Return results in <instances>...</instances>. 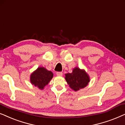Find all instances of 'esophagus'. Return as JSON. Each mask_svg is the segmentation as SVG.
<instances>
[{"mask_svg": "<svg viewBox=\"0 0 125 125\" xmlns=\"http://www.w3.org/2000/svg\"><path fill=\"white\" fill-rule=\"evenodd\" d=\"M56 74L58 76H62L63 75V73L62 72H56Z\"/></svg>", "mask_w": 125, "mask_h": 125, "instance_id": "esophagus-1", "label": "esophagus"}]
</instances>
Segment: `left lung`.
<instances>
[{
    "mask_svg": "<svg viewBox=\"0 0 125 125\" xmlns=\"http://www.w3.org/2000/svg\"><path fill=\"white\" fill-rule=\"evenodd\" d=\"M65 75L70 87L75 91L85 87L90 81L89 75L85 71L78 67L75 68L72 73H67Z\"/></svg>",
    "mask_w": 125,
    "mask_h": 125,
    "instance_id": "8db88e82",
    "label": "left lung"
}]
</instances>
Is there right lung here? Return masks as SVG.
I'll return each mask as SVG.
<instances>
[{"label": "right lung", "mask_w": 125, "mask_h": 125, "mask_svg": "<svg viewBox=\"0 0 125 125\" xmlns=\"http://www.w3.org/2000/svg\"><path fill=\"white\" fill-rule=\"evenodd\" d=\"M53 77L52 73L44 67H39L31 75V82L40 89H43Z\"/></svg>", "instance_id": "add662e5"}]
</instances>
